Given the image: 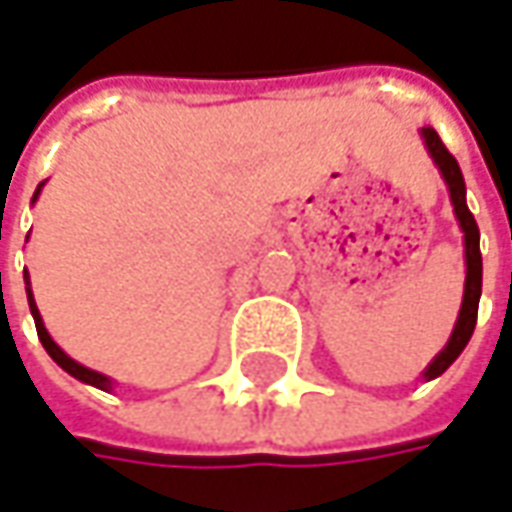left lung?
Segmentation results:
<instances>
[{"label":"left lung","instance_id":"obj_1","mask_svg":"<svg viewBox=\"0 0 512 512\" xmlns=\"http://www.w3.org/2000/svg\"><path fill=\"white\" fill-rule=\"evenodd\" d=\"M422 140H425V149L431 155V161L437 163L442 181L448 187V199L454 205V216L460 222V231H463V249H466V284H463V302H460V313H457V322H454V331L448 337V343L442 346V351L428 363V369L422 372L425 381H434L440 378L442 372L460 357V351L466 349V343L472 340V331H475V322H478V302H481V278H484V260H481V231H478V222L472 216V210L466 205V181H463V172L454 161V155L442 146L440 134L425 125L422 128Z\"/></svg>","mask_w":512,"mask_h":512}]
</instances>
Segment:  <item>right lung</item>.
<instances>
[{"instance_id": "1", "label": "right lung", "mask_w": 512, "mask_h": 512, "mask_svg": "<svg viewBox=\"0 0 512 512\" xmlns=\"http://www.w3.org/2000/svg\"><path fill=\"white\" fill-rule=\"evenodd\" d=\"M43 184L46 181H40L37 184V190H34V199H31V205L37 202V196H40V190H43ZM25 278V296H28V307H31V316H34V325H37V337H40V343H43V349L49 351V357L64 369V372H70L72 378H78L81 384H90V387H96V390H105V393H111L114 390V381L108 378V375H102V372H96V369H87V366H81L78 360H72L67 351L61 349L52 337H49V331H46V325H43V316H40V310H37V302H34V293H31V281H28V269L23 272Z\"/></svg>"}]
</instances>
